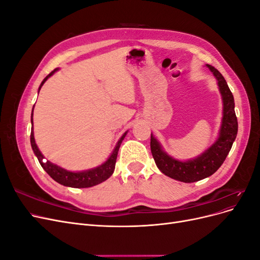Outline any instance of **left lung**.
<instances>
[{
    "mask_svg": "<svg viewBox=\"0 0 260 260\" xmlns=\"http://www.w3.org/2000/svg\"><path fill=\"white\" fill-rule=\"evenodd\" d=\"M206 66L216 77L222 96V120L216 142L195 158L181 161L165 152L160 143L151 135V151L156 166L164 175L185 183L195 182L215 174L223 164L238 135V119L234 112L233 94L223 76L215 67L208 64Z\"/></svg>",
    "mask_w": 260,
    "mask_h": 260,
    "instance_id": "1",
    "label": "left lung"
}]
</instances>
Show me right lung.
<instances>
[{
	"label": "right lung",
	"mask_w": 260,
	"mask_h": 260,
	"mask_svg": "<svg viewBox=\"0 0 260 260\" xmlns=\"http://www.w3.org/2000/svg\"><path fill=\"white\" fill-rule=\"evenodd\" d=\"M58 70V68L54 69L52 73H50L48 76H46L43 81L41 82L40 86H39V92H40L42 85L44 82L49 79L51 76H53L55 73ZM32 115H34V108H32V114H31V123H32V130H31V135H30V143L31 147L34 149V153L37 156V158L40 162L42 168L48 172L49 176L58 182L61 185L65 186H70V187H91L96 184H100L102 182H104L105 180H107L109 177L113 175V172L115 170V165H116V159H117V155L118 151H119L120 144L122 142V140L124 139L127 132H124L122 137L118 141L116 147L114 148V151L112 155L108 157V159L102 164L101 166L92 168L89 170H84V171H78V172H73V171H68L64 168H61L57 165H55L49 160H44V156L40 152V149L37 146L36 141H35V136H34V121H32Z\"/></svg>",
	"instance_id": "1"
}]
</instances>
